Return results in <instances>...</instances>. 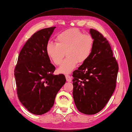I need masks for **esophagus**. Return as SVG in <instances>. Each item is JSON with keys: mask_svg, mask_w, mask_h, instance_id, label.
I'll return each mask as SVG.
<instances>
[{"mask_svg": "<svg viewBox=\"0 0 132 132\" xmlns=\"http://www.w3.org/2000/svg\"><path fill=\"white\" fill-rule=\"evenodd\" d=\"M65 78H66V79H67V81L68 82H71V78L70 77V75H66Z\"/></svg>", "mask_w": 132, "mask_h": 132, "instance_id": "1", "label": "esophagus"}]
</instances>
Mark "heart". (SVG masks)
Here are the masks:
<instances>
[{
  "label": "heart",
  "instance_id": "obj_1",
  "mask_svg": "<svg viewBox=\"0 0 132 132\" xmlns=\"http://www.w3.org/2000/svg\"><path fill=\"white\" fill-rule=\"evenodd\" d=\"M56 43L48 42L46 45V53L55 65L61 64L65 53L66 58L58 69L59 73H70L78 63H84L89 58L94 45L91 35L82 34L77 29H68L57 35Z\"/></svg>",
  "mask_w": 132,
  "mask_h": 132
}]
</instances>
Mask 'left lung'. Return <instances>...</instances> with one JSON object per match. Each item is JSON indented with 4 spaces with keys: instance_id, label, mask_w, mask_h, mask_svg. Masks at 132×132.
Returning a JSON list of instances; mask_svg holds the SVG:
<instances>
[{
    "instance_id": "obj_1",
    "label": "left lung",
    "mask_w": 132,
    "mask_h": 132,
    "mask_svg": "<svg viewBox=\"0 0 132 132\" xmlns=\"http://www.w3.org/2000/svg\"><path fill=\"white\" fill-rule=\"evenodd\" d=\"M94 39L87 61L73 73V95L80 112L94 114L101 111L116 85L118 65L107 39L97 30L90 29Z\"/></svg>"
}]
</instances>
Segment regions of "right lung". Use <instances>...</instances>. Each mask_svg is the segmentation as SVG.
Here are the masks:
<instances>
[{"label":"right lung","instance_id":"1","mask_svg":"<svg viewBox=\"0 0 132 132\" xmlns=\"http://www.w3.org/2000/svg\"><path fill=\"white\" fill-rule=\"evenodd\" d=\"M55 28L39 30L28 39L19 53L14 70L19 100L34 114H43L51 109L66 81L63 74H53L55 68L46 53V45Z\"/></svg>","mask_w":132,"mask_h":132}]
</instances>
